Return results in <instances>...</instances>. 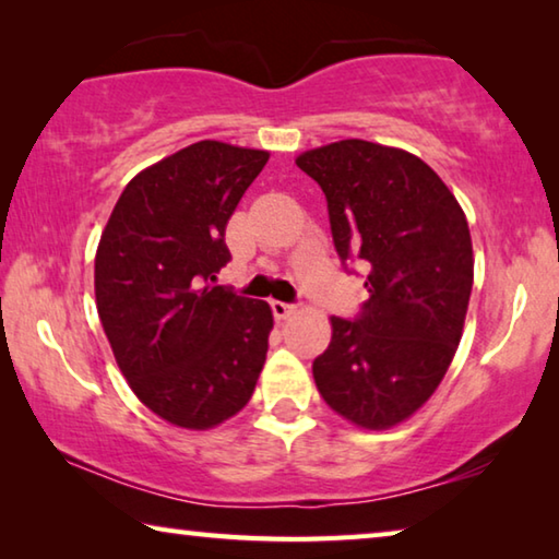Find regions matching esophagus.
I'll return each instance as SVG.
<instances>
[{
    "mask_svg": "<svg viewBox=\"0 0 559 559\" xmlns=\"http://www.w3.org/2000/svg\"><path fill=\"white\" fill-rule=\"evenodd\" d=\"M271 310H273V318H276V320H286V318L296 313V308L288 306V302H283V300H271Z\"/></svg>",
    "mask_w": 559,
    "mask_h": 559,
    "instance_id": "1",
    "label": "esophagus"
}]
</instances>
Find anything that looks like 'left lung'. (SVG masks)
I'll return each mask as SVG.
<instances>
[{"label": "left lung", "instance_id": "obj_1", "mask_svg": "<svg viewBox=\"0 0 559 559\" xmlns=\"http://www.w3.org/2000/svg\"><path fill=\"white\" fill-rule=\"evenodd\" d=\"M296 165L325 192L337 257L359 261L370 293L357 320L330 318L316 386L355 427L392 429L429 402L461 343L473 286L466 214L443 179L400 147L340 140Z\"/></svg>", "mask_w": 559, "mask_h": 559}]
</instances>
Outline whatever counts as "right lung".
I'll return each instance as SVG.
<instances>
[{
	"label": "right lung",
	"instance_id": "1",
	"mask_svg": "<svg viewBox=\"0 0 559 559\" xmlns=\"http://www.w3.org/2000/svg\"><path fill=\"white\" fill-rule=\"evenodd\" d=\"M266 150L200 140L122 189L96 251V306L130 390L159 419L206 431L249 404L269 353L266 300L212 286L226 222Z\"/></svg>",
	"mask_w": 559,
	"mask_h": 559
}]
</instances>
